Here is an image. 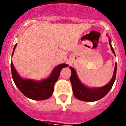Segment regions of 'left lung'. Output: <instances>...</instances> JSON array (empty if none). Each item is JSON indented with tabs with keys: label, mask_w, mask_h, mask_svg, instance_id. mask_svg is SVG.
I'll return each mask as SVG.
<instances>
[{
	"label": "left lung",
	"mask_w": 126,
	"mask_h": 126,
	"mask_svg": "<svg viewBox=\"0 0 126 126\" xmlns=\"http://www.w3.org/2000/svg\"><path fill=\"white\" fill-rule=\"evenodd\" d=\"M107 36L108 35L107 34ZM109 37V42L110 45V49L113 54L116 55L114 52V49L111 45V40L110 37ZM71 70V76L70 77V81L72 84V91H73L74 95L80 101H87V102H94L100 100L103 98L106 94H108L114 84V81L116 80V71H117V63L115 64L114 73L111 80L107 84L106 86L102 87H89L85 86L79 79L77 76L76 71L72 67H70Z\"/></svg>",
	"instance_id": "1"
}]
</instances>
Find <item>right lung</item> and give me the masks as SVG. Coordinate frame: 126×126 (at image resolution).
Returning <instances> with one entry per match:
<instances>
[{
  "label": "right lung",
  "instance_id": "right-lung-1",
  "mask_svg": "<svg viewBox=\"0 0 126 126\" xmlns=\"http://www.w3.org/2000/svg\"><path fill=\"white\" fill-rule=\"evenodd\" d=\"M17 44L14 47L12 55H14ZM12 76L16 86L25 96L33 100L42 101L50 97L54 92V84L58 80L60 72L64 67H67L66 64H61L54 68L50 76L46 79L35 80L31 79H24L17 72L12 62H11Z\"/></svg>",
  "mask_w": 126,
  "mask_h": 126
}]
</instances>
